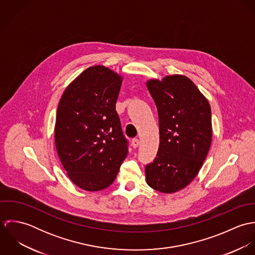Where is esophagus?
Listing matches in <instances>:
<instances>
[{"label": "esophagus", "mask_w": 255, "mask_h": 255, "mask_svg": "<svg viewBox=\"0 0 255 255\" xmlns=\"http://www.w3.org/2000/svg\"><path fill=\"white\" fill-rule=\"evenodd\" d=\"M138 145H139V139H137V138L132 139V141H131V146H132L133 148H137Z\"/></svg>", "instance_id": "obj_1"}]
</instances>
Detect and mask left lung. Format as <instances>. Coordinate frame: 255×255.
<instances>
[{
	"label": "left lung",
	"mask_w": 255,
	"mask_h": 255,
	"mask_svg": "<svg viewBox=\"0 0 255 255\" xmlns=\"http://www.w3.org/2000/svg\"><path fill=\"white\" fill-rule=\"evenodd\" d=\"M146 85L158 110L160 131L157 155L146 165V182L155 190L173 193L193 181L208 154L211 108L184 75L151 79Z\"/></svg>",
	"instance_id": "obj_1"
}]
</instances>
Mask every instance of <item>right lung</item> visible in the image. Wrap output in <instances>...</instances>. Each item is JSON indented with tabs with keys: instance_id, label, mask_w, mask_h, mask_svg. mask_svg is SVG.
<instances>
[{
	"instance_id": "right-lung-1",
	"label": "right lung",
	"mask_w": 255,
	"mask_h": 255,
	"mask_svg": "<svg viewBox=\"0 0 255 255\" xmlns=\"http://www.w3.org/2000/svg\"><path fill=\"white\" fill-rule=\"evenodd\" d=\"M123 78L103 66L90 67L66 88L57 111L55 144L69 178L97 191L115 181L128 148L116 102Z\"/></svg>"
}]
</instances>
